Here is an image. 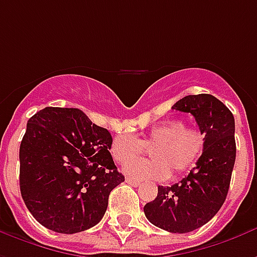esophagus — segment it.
Segmentation results:
<instances>
[{"label": "esophagus", "instance_id": "34e87169", "mask_svg": "<svg viewBox=\"0 0 257 257\" xmlns=\"http://www.w3.org/2000/svg\"><path fill=\"white\" fill-rule=\"evenodd\" d=\"M125 182H126L128 184H131V186H134V187H138V186H140L139 180H135V179L126 178V180H125Z\"/></svg>", "mask_w": 257, "mask_h": 257}]
</instances>
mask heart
I'll list each match as a JSON object with an SVG mask.
<instances>
[{
    "mask_svg": "<svg viewBox=\"0 0 257 257\" xmlns=\"http://www.w3.org/2000/svg\"><path fill=\"white\" fill-rule=\"evenodd\" d=\"M205 146V135L198 128L186 126L180 119H169L151 126L140 139L132 135H118L110 146L112 160L126 164L152 147L150 162L141 160L125 165L123 172L136 180H162L189 171L197 162Z\"/></svg>",
    "mask_w": 257,
    "mask_h": 257,
    "instance_id": "obj_1",
    "label": "heart"
}]
</instances>
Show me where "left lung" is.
<instances>
[{
    "label": "left lung",
    "mask_w": 257,
    "mask_h": 257,
    "mask_svg": "<svg viewBox=\"0 0 257 257\" xmlns=\"http://www.w3.org/2000/svg\"><path fill=\"white\" fill-rule=\"evenodd\" d=\"M172 108L193 114L205 135L204 151L179 183L158 186L157 198L145 205V215L162 230L184 234L208 223L226 201L235 162V122L232 112L208 93L184 96Z\"/></svg>",
    "instance_id": "left-lung-1"
}]
</instances>
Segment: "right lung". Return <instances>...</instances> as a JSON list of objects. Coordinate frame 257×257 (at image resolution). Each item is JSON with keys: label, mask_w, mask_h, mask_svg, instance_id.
I'll return each instance as SVG.
<instances>
[{"label": "right lung", "mask_w": 257, "mask_h": 257, "mask_svg": "<svg viewBox=\"0 0 257 257\" xmlns=\"http://www.w3.org/2000/svg\"><path fill=\"white\" fill-rule=\"evenodd\" d=\"M112 138L78 108L45 107L20 143V193L38 223L62 234L93 227L125 178L110 154Z\"/></svg>", "instance_id": "obj_1"}]
</instances>
